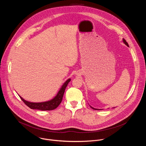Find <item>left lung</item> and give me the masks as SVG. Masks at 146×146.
Masks as SVG:
<instances>
[{
    "label": "left lung",
    "instance_id": "obj_1",
    "mask_svg": "<svg viewBox=\"0 0 146 146\" xmlns=\"http://www.w3.org/2000/svg\"><path fill=\"white\" fill-rule=\"evenodd\" d=\"M123 42L125 43V45H127L128 47H129V45H128V43L127 42V41H126V40H125L124 38H123ZM91 108H92V109H94V110H102V109H95V108H92V107H91Z\"/></svg>",
    "mask_w": 146,
    "mask_h": 146
}]
</instances>
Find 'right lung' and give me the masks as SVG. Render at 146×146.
<instances>
[{
    "mask_svg": "<svg viewBox=\"0 0 146 146\" xmlns=\"http://www.w3.org/2000/svg\"><path fill=\"white\" fill-rule=\"evenodd\" d=\"M71 79L69 78L67 80L64 84L62 85L60 89L58 91L56 95L51 100L44 102H38V103H35V102H31L25 100L21 96L19 97L21 99V100L24 102V103L27 106H28L29 108L32 109H36V110H40L42 111L45 110H52L55 109L61 103L62 100V98H63V96L65 91V89L68 84V83L70 81Z\"/></svg>",
    "mask_w": 146,
    "mask_h": 146,
    "instance_id": "1",
    "label": "right lung"
}]
</instances>
